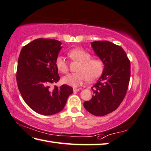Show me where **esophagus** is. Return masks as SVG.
Wrapping results in <instances>:
<instances>
[{
  "label": "esophagus",
  "instance_id": "obj_1",
  "mask_svg": "<svg viewBox=\"0 0 151 151\" xmlns=\"http://www.w3.org/2000/svg\"><path fill=\"white\" fill-rule=\"evenodd\" d=\"M80 90H81V88H74L73 91L74 92H78Z\"/></svg>",
  "mask_w": 151,
  "mask_h": 151
}]
</instances>
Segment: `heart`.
Listing matches in <instances>:
<instances>
[{"instance_id":"obj_1","label":"heart","mask_w":151,"mask_h":151,"mask_svg":"<svg viewBox=\"0 0 151 151\" xmlns=\"http://www.w3.org/2000/svg\"><path fill=\"white\" fill-rule=\"evenodd\" d=\"M71 59L79 62L78 72L70 73L62 78L63 83L70 86H78L87 79L94 81L102 75L104 70V63L100 59H90L91 55L83 49L75 48L68 52ZM57 69L62 73H67L68 70V63L63 56L59 55L55 59Z\"/></svg>"}]
</instances>
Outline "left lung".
<instances>
[{
	"instance_id": "left-lung-1",
	"label": "left lung",
	"mask_w": 151,
	"mask_h": 151,
	"mask_svg": "<svg viewBox=\"0 0 151 151\" xmlns=\"http://www.w3.org/2000/svg\"><path fill=\"white\" fill-rule=\"evenodd\" d=\"M96 55L103 62V73L91 88L92 99L84 102L86 110L103 116L118 108L124 99L130 79V61L122 47L108 41L91 43Z\"/></svg>"
}]
</instances>
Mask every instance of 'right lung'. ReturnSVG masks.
<instances>
[{
	"label": "right lung",
	"mask_w": 151,
	"mask_h": 151,
	"mask_svg": "<svg viewBox=\"0 0 151 151\" xmlns=\"http://www.w3.org/2000/svg\"><path fill=\"white\" fill-rule=\"evenodd\" d=\"M61 44L55 40L39 38L23 47L19 55L16 72L19 91L30 108L44 116L61 111L73 92L67 84L50 88L60 79L55 59Z\"/></svg>",
	"instance_id": "add662e5"
}]
</instances>
